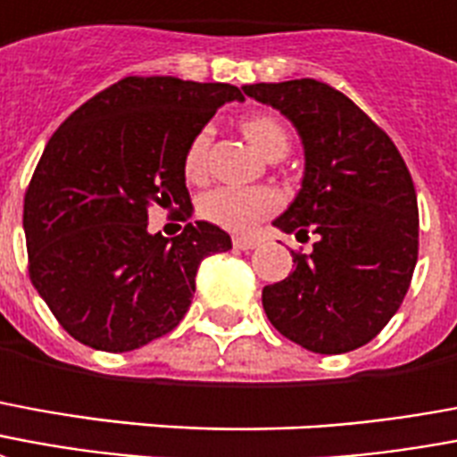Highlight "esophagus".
Listing matches in <instances>:
<instances>
[{"instance_id": "esophagus-1", "label": "esophagus", "mask_w": 457, "mask_h": 457, "mask_svg": "<svg viewBox=\"0 0 457 457\" xmlns=\"http://www.w3.org/2000/svg\"><path fill=\"white\" fill-rule=\"evenodd\" d=\"M235 249H242V252H249V249H256L259 246V239L256 237H235L232 239Z\"/></svg>"}]
</instances>
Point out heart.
Returning <instances> with one entry per match:
<instances>
[{
    "label": "heart",
    "mask_w": 457,
    "mask_h": 457,
    "mask_svg": "<svg viewBox=\"0 0 457 457\" xmlns=\"http://www.w3.org/2000/svg\"><path fill=\"white\" fill-rule=\"evenodd\" d=\"M242 130L252 140L256 150L269 160L276 154H286L290 147L288 130L278 118L252 116L242 123ZM212 143V128L203 125L191 137L184 152V174L191 181H203L208 174V152ZM280 205V195L273 188H237V186H220L211 194H205L198 203V212L203 220L218 225L229 232H249L263 218H269Z\"/></svg>",
    "instance_id": "1"
}]
</instances>
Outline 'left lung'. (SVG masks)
Masks as SVG:
<instances>
[{"label": "left lung", "mask_w": 457, "mask_h": 457, "mask_svg": "<svg viewBox=\"0 0 457 457\" xmlns=\"http://www.w3.org/2000/svg\"><path fill=\"white\" fill-rule=\"evenodd\" d=\"M269 104L305 145L303 188L273 225L297 239L288 278L266 286L263 310L286 339L314 353L363 346L407 295L419 254L417 191L390 135L317 79L242 87Z\"/></svg>", "instance_id": "1"}]
</instances>
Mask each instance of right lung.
Here are the masks:
<instances>
[{
  "label": "right lung",
  "instance_id": "obj_1",
  "mask_svg": "<svg viewBox=\"0 0 457 457\" xmlns=\"http://www.w3.org/2000/svg\"><path fill=\"white\" fill-rule=\"evenodd\" d=\"M232 84L125 77L57 128L23 198L29 278L60 327L91 349L123 353L188 312L205 256L232 249L211 222L177 237L147 232L162 205L188 220L184 152Z\"/></svg>",
  "mask_w": 457,
  "mask_h": 457
}]
</instances>
